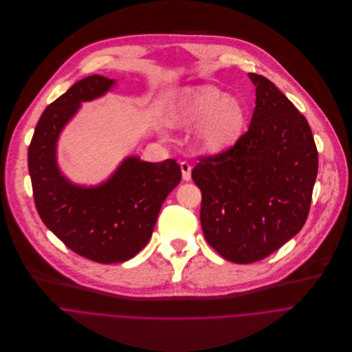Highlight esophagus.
Wrapping results in <instances>:
<instances>
[{
  "label": "esophagus",
  "mask_w": 352,
  "mask_h": 352,
  "mask_svg": "<svg viewBox=\"0 0 352 352\" xmlns=\"http://www.w3.org/2000/svg\"><path fill=\"white\" fill-rule=\"evenodd\" d=\"M180 169H182V176L183 180L188 182L191 179V166L188 162H180Z\"/></svg>",
  "instance_id": "obj_1"
}]
</instances>
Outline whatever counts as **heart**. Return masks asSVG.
Segmentation results:
<instances>
[{
  "instance_id": "obj_1",
  "label": "heart",
  "mask_w": 352,
  "mask_h": 352,
  "mask_svg": "<svg viewBox=\"0 0 352 352\" xmlns=\"http://www.w3.org/2000/svg\"><path fill=\"white\" fill-rule=\"evenodd\" d=\"M166 122L173 127H188L199 122L194 142L204 150L215 151L239 137L245 122V108L237 97L226 96L217 86H192L180 90L170 101Z\"/></svg>"
}]
</instances>
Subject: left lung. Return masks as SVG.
<instances>
[{"mask_svg": "<svg viewBox=\"0 0 352 352\" xmlns=\"http://www.w3.org/2000/svg\"><path fill=\"white\" fill-rule=\"evenodd\" d=\"M248 78L256 100L247 133L191 172L202 194L204 237L236 263L266 258L302 229L318 175L305 116L270 80Z\"/></svg>", "mask_w": 352, "mask_h": 352, "instance_id": "obj_1", "label": "left lung"}]
</instances>
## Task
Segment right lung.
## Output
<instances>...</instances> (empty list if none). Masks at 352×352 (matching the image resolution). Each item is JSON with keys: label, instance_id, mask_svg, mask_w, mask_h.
Masks as SVG:
<instances>
[{"label": "right lung", "instance_id": "right-lung-1", "mask_svg": "<svg viewBox=\"0 0 352 352\" xmlns=\"http://www.w3.org/2000/svg\"><path fill=\"white\" fill-rule=\"evenodd\" d=\"M115 79L93 75L75 83L43 112L28 164L37 212L44 225L76 254L100 263H119L142 251L153 236L161 206L180 183L175 160L126 157L96 186L74 183L58 165V140L83 102L104 97Z\"/></svg>", "mask_w": 352, "mask_h": 352}]
</instances>
